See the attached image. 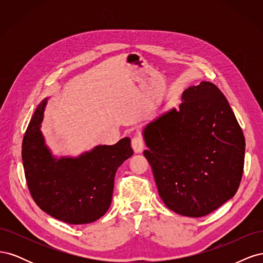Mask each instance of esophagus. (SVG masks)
Here are the masks:
<instances>
[{
	"label": "esophagus",
	"mask_w": 263,
	"mask_h": 263,
	"mask_svg": "<svg viewBox=\"0 0 263 263\" xmlns=\"http://www.w3.org/2000/svg\"><path fill=\"white\" fill-rule=\"evenodd\" d=\"M132 147L136 154H141L144 150V140H142L140 135H136L132 139Z\"/></svg>",
	"instance_id": "1"
}]
</instances>
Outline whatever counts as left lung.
<instances>
[{"mask_svg": "<svg viewBox=\"0 0 263 263\" xmlns=\"http://www.w3.org/2000/svg\"><path fill=\"white\" fill-rule=\"evenodd\" d=\"M171 108L142 129L144 156L166 208L202 217L232 198L239 187L245 137L218 87L202 81L182 93Z\"/></svg>", "mask_w": 263, "mask_h": 263, "instance_id": "obj_1", "label": "left lung"}]
</instances>
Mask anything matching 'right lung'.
Returning <instances> with one entry per match:
<instances>
[{
	"label": "right lung",
	"mask_w": 263,
	"mask_h": 263,
	"mask_svg": "<svg viewBox=\"0 0 263 263\" xmlns=\"http://www.w3.org/2000/svg\"><path fill=\"white\" fill-rule=\"evenodd\" d=\"M48 100L39 103L23 139L22 160L29 192L51 217L72 225L89 224L109 209L115 173L134 154L130 139L95 146L78 157L54 156L41 129Z\"/></svg>",
	"instance_id": "obj_1"
}]
</instances>
